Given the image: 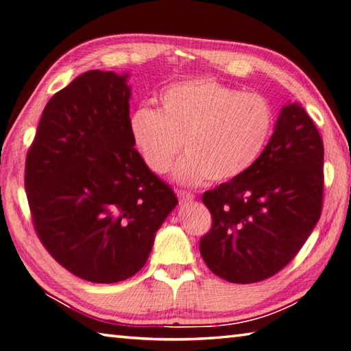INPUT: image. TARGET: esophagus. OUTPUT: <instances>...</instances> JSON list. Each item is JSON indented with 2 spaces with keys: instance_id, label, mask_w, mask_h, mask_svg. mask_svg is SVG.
<instances>
[{
  "instance_id": "esophagus-1",
  "label": "esophagus",
  "mask_w": 351,
  "mask_h": 351,
  "mask_svg": "<svg viewBox=\"0 0 351 351\" xmlns=\"http://www.w3.org/2000/svg\"><path fill=\"white\" fill-rule=\"evenodd\" d=\"M176 195L181 202H192L195 199V195L186 192V190H176Z\"/></svg>"
}]
</instances>
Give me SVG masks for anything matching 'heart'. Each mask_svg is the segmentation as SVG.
<instances>
[{"label": "heart", "mask_w": 351, "mask_h": 351, "mask_svg": "<svg viewBox=\"0 0 351 351\" xmlns=\"http://www.w3.org/2000/svg\"><path fill=\"white\" fill-rule=\"evenodd\" d=\"M159 104V110L139 106L132 112V141L156 175L171 167L182 144L186 155L173 176L187 186L244 175L263 154L275 124V112L263 95L206 76L165 87Z\"/></svg>", "instance_id": "heart-1"}]
</instances>
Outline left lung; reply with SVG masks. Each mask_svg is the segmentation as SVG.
<instances>
[{
  "instance_id": "8db88e82",
  "label": "left lung",
  "mask_w": 351,
  "mask_h": 351,
  "mask_svg": "<svg viewBox=\"0 0 351 351\" xmlns=\"http://www.w3.org/2000/svg\"><path fill=\"white\" fill-rule=\"evenodd\" d=\"M324 144L301 104L281 109L275 132L250 169L202 195L212 228L204 263L228 282L276 275L301 250L322 212Z\"/></svg>"
}]
</instances>
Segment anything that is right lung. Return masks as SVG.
Wrapping results in <instances>:
<instances>
[{
  "instance_id": "obj_1",
  "label": "right lung",
  "mask_w": 351,
  "mask_h": 351,
  "mask_svg": "<svg viewBox=\"0 0 351 351\" xmlns=\"http://www.w3.org/2000/svg\"><path fill=\"white\" fill-rule=\"evenodd\" d=\"M127 78L88 70L55 93L25 158L38 238L64 269L97 284L141 270L178 204L133 147Z\"/></svg>"
}]
</instances>
